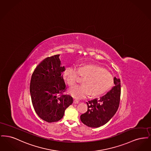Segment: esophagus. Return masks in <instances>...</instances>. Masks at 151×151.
Returning <instances> with one entry per match:
<instances>
[{"instance_id": "obj_1", "label": "esophagus", "mask_w": 151, "mask_h": 151, "mask_svg": "<svg viewBox=\"0 0 151 151\" xmlns=\"http://www.w3.org/2000/svg\"><path fill=\"white\" fill-rule=\"evenodd\" d=\"M79 103V101L78 100H73V104H78Z\"/></svg>"}]
</instances>
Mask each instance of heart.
<instances>
[{
	"instance_id": "1",
	"label": "heart",
	"mask_w": 151,
	"mask_h": 151,
	"mask_svg": "<svg viewBox=\"0 0 151 151\" xmlns=\"http://www.w3.org/2000/svg\"><path fill=\"white\" fill-rule=\"evenodd\" d=\"M79 75L85 76L82 85H77L71 88L68 93L73 97L81 99L89 94L98 96L105 93L113 84L112 75L104 69L94 65H84L76 68L68 67L65 72V79L70 86H74L78 82Z\"/></svg>"
}]
</instances>
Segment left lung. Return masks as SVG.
<instances>
[{
	"instance_id": "obj_1",
	"label": "left lung",
	"mask_w": 151,
	"mask_h": 151,
	"mask_svg": "<svg viewBox=\"0 0 151 151\" xmlns=\"http://www.w3.org/2000/svg\"><path fill=\"white\" fill-rule=\"evenodd\" d=\"M114 86L105 95L86 102L88 110L80 115L81 121L89 127L104 125L115 115L119 105L121 81L114 78Z\"/></svg>"
}]
</instances>
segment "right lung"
Here are the masks:
<instances>
[{"instance_id": "add662e5", "label": "right lung", "mask_w": 151, "mask_h": 151, "mask_svg": "<svg viewBox=\"0 0 151 151\" xmlns=\"http://www.w3.org/2000/svg\"><path fill=\"white\" fill-rule=\"evenodd\" d=\"M65 67L61 65L59 55L44 59L33 73L30 93L37 114L46 122L61 119L65 110L73 102L70 95L63 94L65 84L63 78Z\"/></svg>"}]
</instances>
